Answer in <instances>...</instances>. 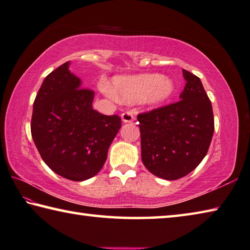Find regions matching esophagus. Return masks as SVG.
Wrapping results in <instances>:
<instances>
[{"label": "esophagus", "mask_w": 250, "mask_h": 250, "mask_svg": "<svg viewBox=\"0 0 250 250\" xmlns=\"http://www.w3.org/2000/svg\"><path fill=\"white\" fill-rule=\"evenodd\" d=\"M135 120V116L132 112H124L122 114V121L124 123H130Z\"/></svg>", "instance_id": "1"}]
</instances>
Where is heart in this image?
<instances>
[{"label": "heart", "mask_w": 250, "mask_h": 250, "mask_svg": "<svg viewBox=\"0 0 250 250\" xmlns=\"http://www.w3.org/2000/svg\"><path fill=\"white\" fill-rule=\"evenodd\" d=\"M101 90L112 99L125 103L142 101L150 106H156L167 101L174 92V83L168 77L159 74H138V76L116 77L113 89L106 82H101Z\"/></svg>", "instance_id": "b5f03b06"}]
</instances>
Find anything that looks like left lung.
<instances>
[{"label":"left lung","mask_w":250,"mask_h":250,"mask_svg":"<svg viewBox=\"0 0 250 250\" xmlns=\"http://www.w3.org/2000/svg\"><path fill=\"white\" fill-rule=\"evenodd\" d=\"M187 81L180 101L138 114L142 160L155 176L177 180L208 154L214 133L212 104L200 78L182 70Z\"/></svg>","instance_id":"1"}]
</instances>
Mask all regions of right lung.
Segmentation results:
<instances>
[{
	"label": "right lung",
	"mask_w": 250,
	"mask_h": 250,
	"mask_svg": "<svg viewBox=\"0 0 250 250\" xmlns=\"http://www.w3.org/2000/svg\"><path fill=\"white\" fill-rule=\"evenodd\" d=\"M64 62L45 78L34 101L32 137L52 171L72 181L94 177L122 126L118 115H103L92 107L94 92Z\"/></svg>",
	"instance_id": "1"
}]
</instances>
